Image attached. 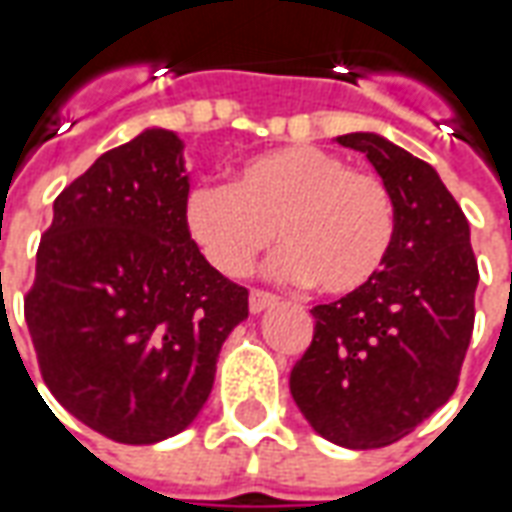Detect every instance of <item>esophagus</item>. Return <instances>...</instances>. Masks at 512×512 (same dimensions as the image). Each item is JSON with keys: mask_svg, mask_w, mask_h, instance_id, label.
Listing matches in <instances>:
<instances>
[{"mask_svg": "<svg viewBox=\"0 0 512 512\" xmlns=\"http://www.w3.org/2000/svg\"><path fill=\"white\" fill-rule=\"evenodd\" d=\"M277 301V296L268 293V290H252V293H249V310L255 312V315H260V312H266L268 307H274Z\"/></svg>", "mask_w": 512, "mask_h": 512, "instance_id": "34e87169", "label": "esophagus"}]
</instances>
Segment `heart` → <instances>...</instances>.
Masks as SVG:
<instances>
[{"label":"heart","mask_w":512,"mask_h":512,"mask_svg":"<svg viewBox=\"0 0 512 512\" xmlns=\"http://www.w3.org/2000/svg\"><path fill=\"white\" fill-rule=\"evenodd\" d=\"M186 224L213 266L241 277L279 238V277L323 293H354L376 277L395 241V202L376 172L315 145L249 158L233 186H200Z\"/></svg>","instance_id":"obj_1"}]
</instances>
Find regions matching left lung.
<instances>
[{
    "instance_id": "obj_1",
    "label": "left lung",
    "mask_w": 512,
    "mask_h": 512,
    "mask_svg": "<svg viewBox=\"0 0 512 512\" xmlns=\"http://www.w3.org/2000/svg\"><path fill=\"white\" fill-rule=\"evenodd\" d=\"M337 142L365 153L389 186L395 241L365 288L312 307L315 334L290 373V395L323 439L378 450L455 392L480 274L469 222L436 169L370 131Z\"/></svg>"
}]
</instances>
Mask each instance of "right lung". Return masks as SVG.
<instances>
[{"label": "right lung", "instance_id": "right-lung-1", "mask_svg": "<svg viewBox=\"0 0 512 512\" xmlns=\"http://www.w3.org/2000/svg\"><path fill=\"white\" fill-rule=\"evenodd\" d=\"M183 139L145 128L54 200L24 299L40 376L87 428L120 444L186 430L213 389L249 290L191 241Z\"/></svg>", "mask_w": 512, "mask_h": 512}]
</instances>
